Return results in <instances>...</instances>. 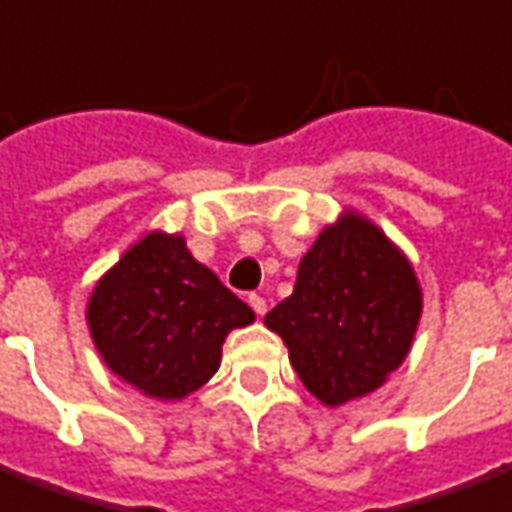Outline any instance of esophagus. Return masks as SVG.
<instances>
[{"label":"esophagus","mask_w":512,"mask_h":512,"mask_svg":"<svg viewBox=\"0 0 512 512\" xmlns=\"http://www.w3.org/2000/svg\"><path fill=\"white\" fill-rule=\"evenodd\" d=\"M249 306H252V311H255L257 317H263L265 311H268V306H265V298L263 295H257V292H252V295H249Z\"/></svg>","instance_id":"34e87169"}]
</instances>
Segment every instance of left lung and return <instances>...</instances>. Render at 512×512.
I'll return each instance as SVG.
<instances>
[{
    "instance_id": "1",
    "label": "left lung",
    "mask_w": 512,
    "mask_h": 512,
    "mask_svg": "<svg viewBox=\"0 0 512 512\" xmlns=\"http://www.w3.org/2000/svg\"><path fill=\"white\" fill-rule=\"evenodd\" d=\"M421 317L413 265L384 230L346 212L300 260L290 298L265 314L311 395L335 408L370 395L411 351Z\"/></svg>"
}]
</instances>
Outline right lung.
I'll return each instance as SVG.
<instances>
[{
    "instance_id": "obj_1",
    "label": "right lung",
    "mask_w": 512,
    "mask_h": 512,
    "mask_svg": "<svg viewBox=\"0 0 512 512\" xmlns=\"http://www.w3.org/2000/svg\"><path fill=\"white\" fill-rule=\"evenodd\" d=\"M255 322L182 236L152 230L96 284L88 327L107 368L147 397L182 400L217 373L225 335Z\"/></svg>"
}]
</instances>
